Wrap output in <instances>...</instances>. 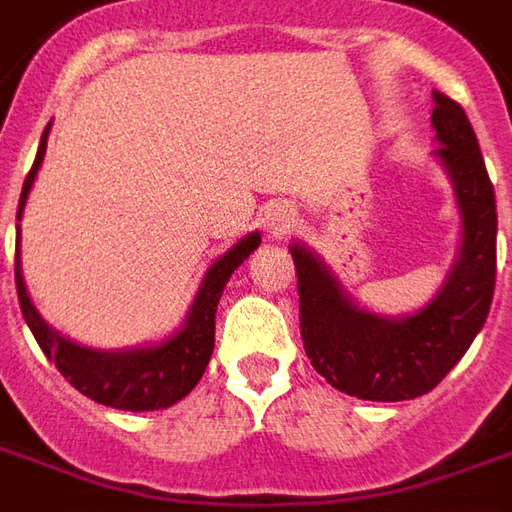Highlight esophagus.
<instances>
[{
  "mask_svg": "<svg viewBox=\"0 0 512 512\" xmlns=\"http://www.w3.org/2000/svg\"><path fill=\"white\" fill-rule=\"evenodd\" d=\"M291 221H293V213L288 210V207L282 205L277 207L271 216H268V230H274V232H282L285 227H291Z\"/></svg>",
  "mask_w": 512,
  "mask_h": 512,
  "instance_id": "esophagus-1",
  "label": "esophagus"
}]
</instances>
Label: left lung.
Masks as SVG:
<instances>
[{"label": "left lung", "mask_w": 512, "mask_h": 512, "mask_svg": "<svg viewBox=\"0 0 512 512\" xmlns=\"http://www.w3.org/2000/svg\"><path fill=\"white\" fill-rule=\"evenodd\" d=\"M435 155L455 182L463 246L430 305L407 318H382L352 305L332 274L302 246H291L299 288V327L310 363L332 388L402 402L430 393L466 355L491 310L496 285V196L466 110L432 94Z\"/></svg>", "instance_id": "left-lung-1"}]
</instances>
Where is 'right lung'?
Returning <instances> with one entry per match:
<instances>
[{"instance_id": "obj_1", "label": "right lung", "mask_w": 512, "mask_h": 512, "mask_svg": "<svg viewBox=\"0 0 512 512\" xmlns=\"http://www.w3.org/2000/svg\"><path fill=\"white\" fill-rule=\"evenodd\" d=\"M46 135H49V127L41 135L35 163L21 188L16 221L21 219L32 180L44 160ZM257 246H260V235L252 232L210 266L202 288L196 293L185 327L160 346L132 349V352H96V349H85L80 343L57 335L32 307L30 293L24 288V277H21L19 246H16V291H19L21 313H24V321L35 335L38 346L44 349V355L88 399H94L99 405L132 410V413L171 407L174 402H180L182 396L194 391L196 382L202 380L210 355H213V343H216V307H219L221 291L232 277V271L241 266Z\"/></svg>"}]
</instances>
